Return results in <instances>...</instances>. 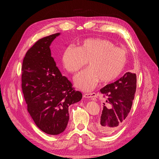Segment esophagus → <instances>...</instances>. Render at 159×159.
<instances>
[{
  "label": "esophagus",
  "mask_w": 159,
  "mask_h": 159,
  "mask_svg": "<svg viewBox=\"0 0 159 159\" xmlns=\"http://www.w3.org/2000/svg\"><path fill=\"white\" fill-rule=\"evenodd\" d=\"M84 97L85 98H93L97 97V95L95 93H85L84 94Z\"/></svg>",
  "instance_id": "obj_1"
}]
</instances>
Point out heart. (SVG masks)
Returning a JSON list of instances; mask_svg holds the SVG:
<instances>
[{"label":"heart","mask_w":159,"mask_h":159,"mask_svg":"<svg viewBox=\"0 0 159 159\" xmlns=\"http://www.w3.org/2000/svg\"><path fill=\"white\" fill-rule=\"evenodd\" d=\"M61 60L64 68L70 73L79 71L88 61V67L74 77V82L77 88L89 91L99 80L108 82L118 76L126 63L127 53L108 40L88 39L81 41L78 47H66Z\"/></svg>","instance_id":"b5f03b06"}]
</instances>
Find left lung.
<instances>
[{
    "instance_id": "1",
    "label": "left lung",
    "mask_w": 159,
    "mask_h": 159,
    "mask_svg": "<svg viewBox=\"0 0 159 159\" xmlns=\"http://www.w3.org/2000/svg\"><path fill=\"white\" fill-rule=\"evenodd\" d=\"M136 88V74L127 72L119 79L101 89L106 101L97 124L100 132L111 134L122 126L131 110Z\"/></svg>"
}]
</instances>
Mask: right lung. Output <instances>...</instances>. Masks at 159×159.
Here are the masks:
<instances>
[{
    "mask_svg": "<svg viewBox=\"0 0 159 159\" xmlns=\"http://www.w3.org/2000/svg\"><path fill=\"white\" fill-rule=\"evenodd\" d=\"M60 35L39 40L26 53L22 67V89L28 111L40 130L53 135L66 129L69 106L82 97L62 76L52 57L49 46Z\"/></svg>",
    "mask_w": 159,
    "mask_h": 159,
    "instance_id": "1",
    "label": "right lung"
}]
</instances>
